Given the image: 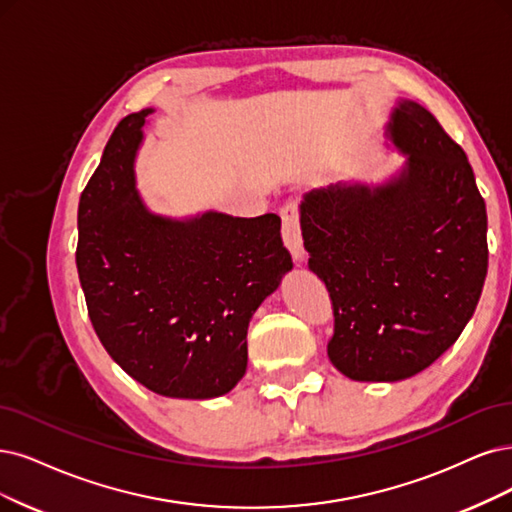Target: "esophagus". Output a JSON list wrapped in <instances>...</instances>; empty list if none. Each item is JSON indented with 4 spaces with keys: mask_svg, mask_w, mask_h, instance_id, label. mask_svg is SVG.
Listing matches in <instances>:
<instances>
[{
    "mask_svg": "<svg viewBox=\"0 0 512 512\" xmlns=\"http://www.w3.org/2000/svg\"><path fill=\"white\" fill-rule=\"evenodd\" d=\"M280 217H282V240H285V246L291 251L295 261H304L306 251H304V238H301L297 202H287L282 206Z\"/></svg>",
    "mask_w": 512,
    "mask_h": 512,
    "instance_id": "34e87169",
    "label": "esophagus"
}]
</instances>
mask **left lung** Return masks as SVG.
<instances>
[{"instance_id":"1","label":"left lung","mask_w":512,"mask_h":512,"mask_svg":"<svg viewBox=\"0 0 512 512\" xmlns=\"http://www.w3.org/2000/svg\"><path fill=\"white\" fill-rule=\"evenodd\" d=\"M386 139L405 156L386 181L318 187L299 204L308 268L333 301L327 354L354 382L430 367L475 314L487 274L485 200L464 149L409 99Z\"/></svg>"}]
</instances>
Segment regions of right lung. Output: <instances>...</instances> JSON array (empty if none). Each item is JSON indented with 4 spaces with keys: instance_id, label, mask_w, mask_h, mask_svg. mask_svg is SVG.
<instances>
[{
    "instance_id": "add662e5",
    "label": "right lung",
    "mask_w": 512,
    "mask_h": 512,
    "mask_svg": "<svg viewBox=\"0 0 512 512\" xmlns=\"http://www.w3.org/2000/svg\"><path fill=\"white\" fill-rule=\"evenodd\" d=\"M151 113H130L107 141L80 198L75 263L90 323L132 380L168 399H215L242 380L251 318L293 261L274 213L149 211L135 162Z\"/></svg>"
}]
</instances>
